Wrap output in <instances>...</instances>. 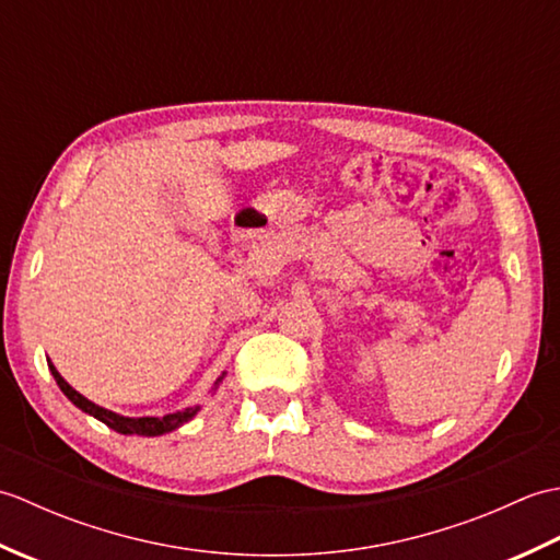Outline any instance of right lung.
<instances>
[{"mask_svg":"<svg viewBox=\"0 0 560 560\" xmlns=\"http://www.w3.org/2000/svg\"><path fill=\"white\" fill-rule=\"evenodd\" d=\"M47 365H50V373L57 380L59 389L65 392L67 399L74 404V407H79L81 411H86L89 416H93V419L103 421L105 425L113 428V431H117V433H122V435H147V438H151V435L171 433V431H175V428H180L183 423H187L199 411V407H189L185 411L165 413V416H161V419H159V416H141V419H129V416H120V413H115V411L103 409V407H98V404H93L91 399L79 395V392L71 387L62 375L57 373V368L50 361H47ZM219 383H221V377L217 380V385Z\"/></svg>","mask_w":560,"mask_h":560,"instance_id":"1","label":"right lung"}]
</instances>
